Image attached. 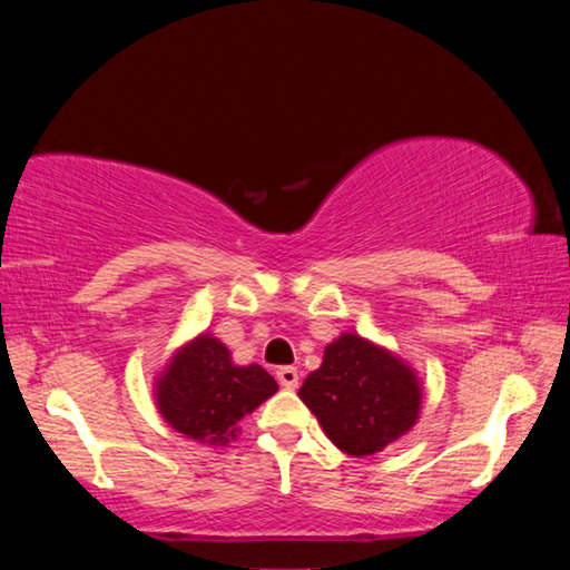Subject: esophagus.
Masks as SVG:
<instances>
[{
    "label": "esophagus",
    "instance_id": "esophagus-1",
    "mask_svg": "<svg viewBox=\"0 0 570 570\" xmlns=\"http://www.w3.org/2000/svg\"><path fill=\"white\" fill-rule=\"evenodd\" d=\"M276 380L282 387L286 390H296L298 387V370L296 366H282V370L276 372Z\"/></svg>",
    "mask_w": 570,
    "mask_h": 570
}]
</instances>
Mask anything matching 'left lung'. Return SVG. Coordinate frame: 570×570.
Returning <instances> with one entry per match:
<instances>
[{"label":"left lung","instance_id":"8db88e82","mask_svg":"<svg viewBox=\"0 0 570 570\" xmlns=\"http://www.w3.org/2000/svg\"><path fill=\"white\" fill-rule=\"evenodd\" d=\"M298 397L326 438L354 458L374 455L407 435L422 407L412 366L352 332L326 344L322 366L304 380Z\"/></svg>","mask_w":570,"mask_h":570}]
</instances>
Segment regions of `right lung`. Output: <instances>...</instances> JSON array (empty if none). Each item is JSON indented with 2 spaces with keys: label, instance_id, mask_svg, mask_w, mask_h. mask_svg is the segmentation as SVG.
<instances>
[{
  "label": "right lung",
  "instance_id": "1",
  "mask_svg": "<svg viewBox=\"0 0 570 570\" xmlns=\"http://www.w3.org/2000/svg\"><path fill=\"white\" fill-rule=\"evenodd\" d=\"M278 390L264 366H238L226 344L198 334L156 380V404L173 430L206 445L236 440L238 422Z\"/></svg>",
  "mask_w": 570,
  "mask_h": 570
}]
</instances>
